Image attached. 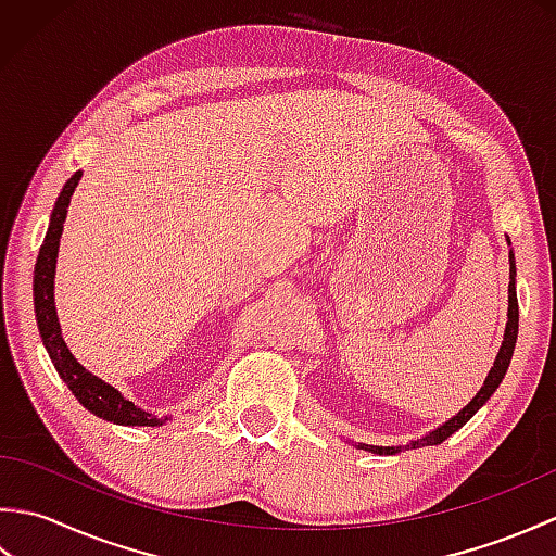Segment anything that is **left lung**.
<instances>
[{
  "label": "left lung",
  "instance_id": "8db88e82",
  "mask_svg": "<svg viewBox=\"0 0 556 556\" xmlns=\"http://www.w3.org/2000/svg\"><path fill=\"white\" fill-rule=\"evenodd\" d=\"M509 265H511V277H509V323H506V332H504V341H502V349L497 353V361H494V368L490 370V375L485 377V384L480 387V392L476 394V399L470 401V404L458 410V416H454L448 422H444L442 428L432 430L430 434H425L422 440L410 442V448H418V446H432V444H442L448 434H454L458 428H464V425L476 416V410L485 404V401L494 394V389L500 387V382L504 380L506 368H509L511 356H514V346H516V337H518V301H516V287H514V277H516V267H514V253L509 251ZM370 448V452L377 454H396L401 446H365Z\"/></svg>",
  "mask_w": 556,
  "mask_h": 556
}]
</instances>
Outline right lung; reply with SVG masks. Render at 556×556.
<instances>
[{"label":"right lung","mask_w":556,"mask_h":556,"mask_svg":"<svg viewBox=\"0 0 556 556\" xmlns=\"http://www.w3.org/2000/svg\"><path fill=\"white\" fill-rule=\"evenodd\" d=\"M83 172H76L66 186L59 193L50 229H47L45 241L40 245L38 263H35V277H33V293H35V317H38L40 337L42 344L50 353L56 372L62 375V380L68 384L71 392L86 406L90 413H96L102 420H110L116 425H162L152 413H146L136 408L131 401H126L114 387L102 382L100 377L88 372L83 365L71 356L62 339V329H59L56 311H54V267H56V251H59V236L64 231V219H66V207L71 203V195H74L78 179ZM167 420V418H164Z\"/></svg>","instance_id":"right-lung-1"}]
</instances>
